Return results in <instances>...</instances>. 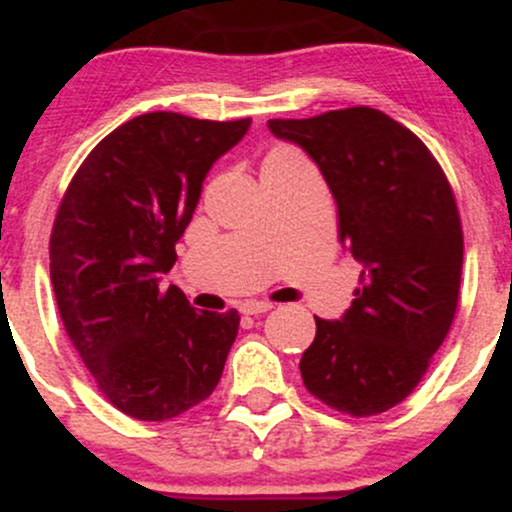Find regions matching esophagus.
I'll list each match as a JSON object with an SVG mask.
<instances>
[{
    "label": "esophagus",
    "mask_w": 512,
    "mask_h": 512,
    "mask_svg": "<svg viewBox=\"0 0 512 512\" xmlns=\"http://www.w3.org/2000/svg\"><path fill=\"white\" fill-rule=\"evenodd\" d=\"M274 305L267 303V301H245L240 303V313L243 315H260V313H267V310H272Z\"/></svg>",
    "instance_id": "obj_1"
}]
</instances>
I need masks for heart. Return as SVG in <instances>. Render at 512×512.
Segmentation results:
<instances>
[{
	"label": "heart",
	"mask_w": 512,
	"mask_h": 512,
	"mask_svg": "<svg viewBox=\"0 0 512 512\" xmlns=\"http://www.w3.org/2000/svg\"><path fill=\"white\" fill-rule=\"evenodd\" d=\"M298 158H301V154H298L293 146L279 144V146H272V149L267 151L262 166H272V163H289V161H298Z\"/></svg>",
	"instance_id": "1"
}]
</instances>
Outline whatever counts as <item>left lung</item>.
Wrapping results in <instances>:
<instances>
[{
	"label": "left lung",
	"instance_id": "left-lung-1",
	"mask_svg": "<svg viewBox=\"0 0 512 512\" xmlns=\"http://www.w3.org/2000/svg\"><path fill=\"white\" fill-rule=\"evenodd\" d=\"M269 129L322 170L339 240L363 264L342 320L315 317L303 385L342 414H383L421 383L455 320L464 240L452 187L411 129L368 105Z\"/></svg>",
	"mask_w": 512,
	"mask_h": 512
}]
</instances>
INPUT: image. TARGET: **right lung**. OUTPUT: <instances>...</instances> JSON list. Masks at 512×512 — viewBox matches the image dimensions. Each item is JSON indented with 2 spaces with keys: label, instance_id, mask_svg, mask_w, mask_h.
I'll return each mask as SVG.
<instances>
[{
  "label": "right lung",
  "instance_id": "obj_1",
  "mask_svg": "<svg viewBox=\"0 0 512 512\" xmlns=\"http://www.w3.org/2000/svg\"><path fill=\"white\" fill-rule=\"evenodd\" d=\"M231 122L144 113L101 139L64 192L50 279L64 330L122 414L166 421L204 402L236 342L238 310H195L158 286L178 255L211 163L248 132Z\"/></svg>",
  "mask_w": 512,
  "mask_h": 512
}]
</instances>
